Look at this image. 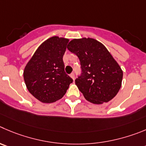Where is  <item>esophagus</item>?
Wrapping results in <instances>:
<instances>
[{
  "label": "esophagus",
  "mask_w": 146,
  "mask_h": 146,
  "mask_svg": "<svg viewBox=\"0 0 146 146\" xmlns=\"http://www.w3.org/2000/svg\"><path fill=\"white\" fill-rule=\"evenodd\" d=\"M70 77H72V79H73V80H74V78H75V76H74V73H72V74H70Z\"/></svg>",
  "instance_id": "1"
}]
</instances>
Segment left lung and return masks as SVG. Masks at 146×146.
<instances>
[{"label":"left lung","mask_w":146,"mask_h":146,"mask_svg":"<svg viewBox=\"0 0 146 146\" xmlns=\"http://www.w3.org/2000/svg\"><path fill=\"white\" fill-rule=\"evenodd\" d=\"M78 56L82 73L75 80L80 91L89 102H108L121 87L123 71L106 47L91 38L73 39L67 45Z\"/></svg>","instance_id":"obj_1"}]
</instances>
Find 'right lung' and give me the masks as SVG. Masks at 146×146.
I'll use <instances>...</instances> for the list:
<instances>
[{"label": "right lung", "mask_w": 146, "mask_h": 146, "mask_svg": "<svg viewBox=\"0 0 146 146\" xmlns=\"http://www.w3.org/2000/svg\"><path fill=\"white\" fill-rule=\"evenodd\" d=\"M69 39L53 36L39 46L23 71L29 92L44 103L63 98L73 80L64 72L63 56Z\"/></svg>", "instance_id": "right-lung-1"}]
</instances>
